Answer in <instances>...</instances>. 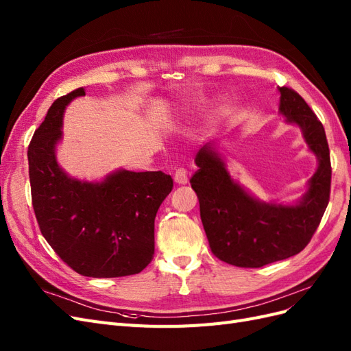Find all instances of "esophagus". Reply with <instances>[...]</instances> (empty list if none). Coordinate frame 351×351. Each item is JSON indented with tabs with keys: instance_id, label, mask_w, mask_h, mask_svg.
Instances as JSON below:
<instances>
[{
	"instance_id": "1",
	"label": "esophagus",
	"mask_w": 351,
	"mask_h": 351,
	"mask_svg": "<svg viewBox=\"0 0 351 351\" xmlns=\"http://www.w3.org/2000/svg\"><path fill=\"white\" fill-rule=\"evenodd\" d=\"M174 182L178 184H186L189 182V171L186 168H178L174 174Z\"/></svg>"
}]
</instances>
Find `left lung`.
I'll return each instance as SVG.
<instances>
[{
	"mask_svg": "<svg viewBox=\"0 0 351 351\" xmlns=\"http://www.w3.org/2000/svg\"><path fill=\"white\" fill-rule=\"evenodd\" d=\"M280 114L299 125L317 169L294 205L265 204L231 178L214 145L199 149L197 171L190 178L200 206L209 247L221 261L241 268H261L300 253L319 227L331 190V159L322 123L299 93L278 88Z\"/></svg>",
	"mask_w": 351,
	"mask_h": 351,
	"instance_id": "8db88e82",
	"label": "left lung"
}]
</instances>
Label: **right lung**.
Listing matches in <instances>:
<instances>
[{
    "mask_svg": "<svg viewBox=\"0 0 351 351\" xmlns=\"http://www.w3.org/2000/svg\"><path fill=\"white\" fill-rule=\"evenodd\" d=\"M79 88L58 98L32 137L27 159L32 205L42 236L69 267L84 277L139 274L154 258L155 217L173 190L162 171L117 169L102 182L70 177L56 158L67 105Z\"/></svg>",
    "mask_w": 351,
    "mask_h": 351,
    "instance_id": "right-lung-1",
    "label": "right lung"
}]
</instances>
